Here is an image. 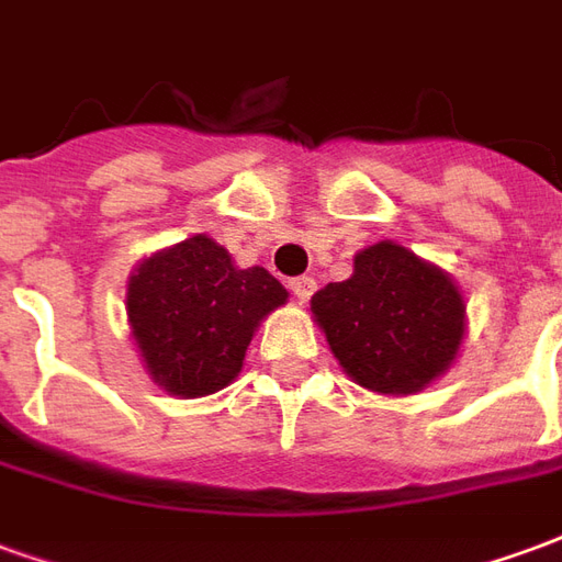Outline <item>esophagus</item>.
<instances>
[{
  "label": "esophagus",
  "mask_w": 562,
  "mask_h": 562,
  "mask_svg": "<svg viewBox=\"0 0 562 562\" xmlns=\"http://www.w3.org/2000/svg\"><path fill=\"white\" fill-rule=\"evenodd\" d=\"M289 289H292L294 297L304 304V301H310L313 292H316V280H313V277H294V280L289 282Z\"/></svg>",
  "instance_id": "34e87169"
}]
</instances>
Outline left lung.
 I'll return each mask as SVG.
<instances>
[{"mask_svg": "<svg viewBox=\"0 0 562 562\" xmlns=\"http://www.w3.org/2000/svg\"><path fill=\"white\" fill-rule=\"evenodd\" d=\"M463 297L434 265L397 244L355 256V273L313 294V313L342 370L379 394H415L454 361Z\"/></svg>", "mask_w": 562, "mask_h": 562, "instance_id": "1", "label": "left lung"}]
</instances>
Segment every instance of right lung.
Instances as JSON below:
<instances>
[{"instance_id": "1", "label": "right lung", "mask_w": 562, "mask_h": 562, "mask_svg": "<svg viewBox=\"0 0 562 562\" xmlns=\"http://www.w3.org/2000/svg\"><path fill=\"white\" fill-rule=\"evenodd\" d=\"M289 292L265 268L237 270L204 234L149 256L128 282L132 337L149 376L177 397L225 389L252 330Z\"/></svg>"}]
</instances>
